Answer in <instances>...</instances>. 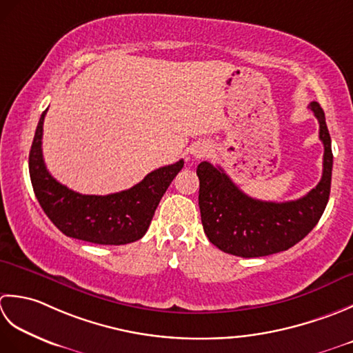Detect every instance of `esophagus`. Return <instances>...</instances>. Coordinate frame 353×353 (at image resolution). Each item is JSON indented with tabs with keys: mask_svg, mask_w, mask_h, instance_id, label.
<instances>
[{
	"mask_svg": "<svg viewBox=\"0 0 353 353\" xmlns=\"http://www.w3.org/2000/svg\"><path fill=\"white\" fill-rule=\"evenodd\" d=\"M208 152H210V146H208L207 143H196V145L192 148V155L195 158H204Z\"/></svg>",
	"mask_w": 353,
	"mask_h": 353,
	"instance_id": "1",
	"label": "esophagus"
}]
</instances>
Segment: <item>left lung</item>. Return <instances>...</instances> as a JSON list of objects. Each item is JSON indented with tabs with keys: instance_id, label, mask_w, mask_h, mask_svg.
<instances>
[{
	"instance_id": "1",
	"label": "left lung",
	"mask_w": 353,
	"mask_h": 353,
	"mask_svg": "<svg viewBox=\"0 0 353 353\" xmlns=\"http://www.w3.org/2000/svg\"><path fill=\"white\" fill-rule=\"evenodd\" d=\"M320 123L325 146L320 183L303 198L271 203L245 195L221 168L208 161L198 164L199 210L204 233L224 253L239 257H261L296 245L317 225L330 193L332 148L326 117L317 102L309 103Z\"/></svg>"
}]
</instances>
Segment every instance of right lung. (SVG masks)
I'll list each match as a JSON object with an SVG mask.
<instances>
[{
  "label": "right lung",
  "instance_id": "add662e5",
  "mask_svg": "<svg viewBox=\"0 0 353 353\" xmlns=\"http://www.w3.org/2000/svg\"><path fill=\"white\" fill-rule=\"evenodd\" d=\"M42 112L28 155V170L36 199L61 232L99 245H125L141 239L160 199L184 161L150 172L139 184L111 195H82L50 175L42 158Z\"/></svg>",
  "mask_w": 353,
  "mask_h": 353
}]
</instances>
